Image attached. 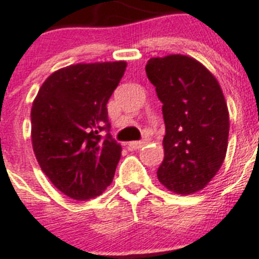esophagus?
<instances>
[{"instance_id": "1", "label": "esophagus", "mask_w": 259, "mask_h": 259, "mask_svg": "<svg viewBox=\"0 0 259 259\" xmlns=\"http://www.w3.org/2000/svg\"><path fill=\"white\" fill-rule=\"evenodd\" d=\"M145 141H134V142H129V147L133 150H138L145 145Z\"/></svg>"}]
</instances>
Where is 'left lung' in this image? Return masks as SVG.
I'll return each instance as SVG.
<instances>
[{
	"label": "left lung",
	"instance_id": "left-lung-1",
	"mask_svg": "<svg viewBox=\"0 0 259 259\" xmlns=\"http://www.w3.org/2000/svg\"><path fill=\"white\" fill-rule=\"evenodd\" d=\"M146 75L162 101L164 159L158 179L167 190L190 195L220 170L229 136V112L220 84L196 59L151 58Z\"/></svg>",
	"mask_w": 259,
	"mask_h": 259
}]
</instances>
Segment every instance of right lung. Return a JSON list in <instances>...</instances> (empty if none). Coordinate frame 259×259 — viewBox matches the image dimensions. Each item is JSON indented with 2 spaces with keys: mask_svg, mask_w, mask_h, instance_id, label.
<instances>
[{
  "mask_svg": "<svg viewBox=\"0 0 259 259\" xmlns=\"http://www.w3.org/2000/svg\"><path fill=\"white\" fill-rule=\"evenodd\" d=\"M126 66L121 60L60 68L46 79L32 103L36 160L51 183L71 199H93L112 183L122 149L109 133L106 104Z\"/></svg>",
  "mask_w": 259,
  "mask_h": 259,
  "instance_id": "1",
  "label": "right lung"
}]
</instances>
